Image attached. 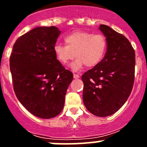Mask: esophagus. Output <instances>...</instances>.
I'll return each mask as SVG.
<instances>
[{"instance_id": "34e87169", "label": "esophagus", "mask_w": 147, "mask_h": 147, "mask_svg": "<svg viewBox=\"0 0 147 147\" xmlns=\"http://www.w3.org/2000/svg\"><path fill=\"white\" fill-rule=\"evenodd\" d=\"M73 77L75 79H78V78H80V75H78V74H74Z\"/></svg>"}]
</instances>
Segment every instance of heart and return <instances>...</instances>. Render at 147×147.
Segmentation results:
<instances>
[{
	"label": "heart",
	"instance_id": "obj_1",
	"mask_svg": "<svg viewBox=\"0 0 147 147\" xmlns=\"http://www.w3.org/2000/svg\"><path fill=\"white\" fill-rule=\"evenodd\" d=\"M66 45L56 44L54 53L56 58L63 65H67L77 59L71 65L74 70L82 68L93 67L97 65L105 56L107 47L106 38L102 34H94L85 31H75L65 37Z\"/></svg>",
	"mask_w": 147,
	"mask_h": 147
}]
</instances>
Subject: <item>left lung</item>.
<instances>
[{
  "mask_svg": "<svg viewBox=\"0 0 147 147\" xmlns=\"http://www.w3.org/2000/svg\"><path fill=\"white\" fill-rule=\"evenodd\" d=\"M100 30L107 47L98 65L82 75L83 102L97 117L113 115L123 106L132 90L135 72V52L125 36L105 25Z\"/></svg>",
  "mask_w": 147,
  "mask_h": 147,
  "instance_id": "left-lung-1",
  "label": "left lung"
}]
</instances>
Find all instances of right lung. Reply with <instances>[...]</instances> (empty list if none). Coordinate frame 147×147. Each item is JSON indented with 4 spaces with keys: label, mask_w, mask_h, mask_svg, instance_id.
<instances>
[{
    "label": "right lung",
    "mask_w": 147,
    "mask_h": 147,
    "mask_svg": "<svg viewBox=\"0 0 147 147\" xmlns=\"http://www.w3.org/2000/svg\"><path fill=\"white\" fill-rule=\"evenodd\" d=\"M60 34L55 26L34 28L18 38L10 57L16 97L28 111L42 119L61 112L73 79L54 53Z\"/></svg>",
    "instance_id": "right-lung-1"
}]
</instances>
